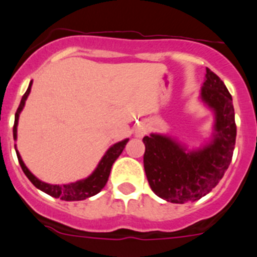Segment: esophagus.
Masks as SVG:
<instances>
[{"instance_id":"34e87169","label":"esophagus","mask_w":257,"mask_h":257,"mask_svg":"<svg viewBox=\"0 0 257 257\" xmlns=\"http://www.w3.org/2000/svg\"><path fill=\"white\" fill-rule=\"evenodd\" d=\"M137 134H139V136H140V135H142V132H137Z\"/></svg>"}]
</instances>
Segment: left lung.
<instances>
[{
	"mask_svg": "<svg viewBox=\"0 0 257 257\" xmlns=\"http://www.w3.org/2000/svg\"><path fill=\"white\" fill-rule=\"evenodd\" d=\"M201 100L215 112L214 139L202 149L187 151L171 137H144V167L152 191L172 204L196 201L222 179L236 141L232 97L216 73L206 68Z\"/></svg>",
	"mask_w": 257,
	"mask_h": 257,
	"instance_id": "left-lung-1",
	"label": "left lung"
}]
</instances>
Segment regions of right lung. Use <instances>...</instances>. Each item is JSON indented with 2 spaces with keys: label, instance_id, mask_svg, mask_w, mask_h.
I'll return each instance as SVG.
<instances>
[{
  "label": "right lung",
  "instance_id": "1",
  "mask_svg": "<svg viewBox=\"0 0 257 257\" xmlns=\"http://www.w3.org/2000/svg\"><path fill=\"white\" fill-rule=\"evenodd\" d=\"M32 81L30 82L29 88L25 92V95L22 96L21 102H20L19 108L16 111V115H15V125H14V139H17V123H19V117L20 113H21L22 108H24L25 102L27 100V96L30 95V91H31ZM128 139L123 140V141L117 142L113 146H111L110 149L107 150V152L105 154V156L101 159L100 164L96 167L95 171L92 172V175L87 177L85 180H80V181L72 182V184L67 185H50L46 184V182L41 181V180L37 179L35 175L31 174L29 169L26 167V165L22 161L21 156H20L19 151L16 150L17 159H19L20 165H21L22 171L25 172V175L27 176V179L37 187L41 191L46 192L50 196L56 197V199L65 200V201H81V200H85L87 197L93 196V195L98 194L101 190L105 187L106 182H107L108 176H110L111 167H112L113 162L117 160V157L120 156L121 152L125 149L126 144H127ZM15 149H16V145H15Z\"/></svg>",
  "mask_w": 257,
  "mask_h": 257
}]
</instances>
